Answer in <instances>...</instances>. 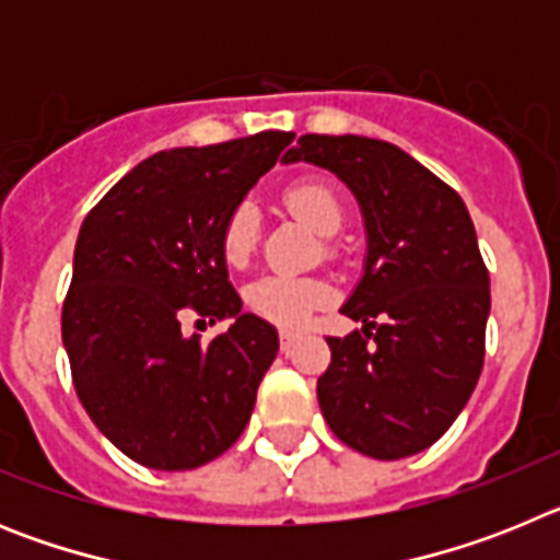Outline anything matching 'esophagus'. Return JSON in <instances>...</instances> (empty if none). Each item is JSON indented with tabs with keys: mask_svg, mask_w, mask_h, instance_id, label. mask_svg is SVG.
Instances as JSON below:
<instances>
[{
	"mask_svg": "<svg viewBox=\"0 0 560 560\" xmlns=\"http://www.w3.org/2000/svg\"><path fill=\"white\" fill-rule=\"evenodd\" d=\"M294 339H296V334H291V330H280V350H283V353H289L291 345H294Z\"/></svg>",
	"mask_w": 560,
	"mask_h": 560,
	"instance_id": "esophagus-1",
	"label": "esophagus"
}]
</instances>
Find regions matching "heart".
Segmentation results:
<instances>
[{"mask_svg": "<svg viewBox=\"0 0 560 560\" xmlns=\"http://www.w3.org/2000/svg\"><path fill=\"white\" fill-rule=\"evenodd\" d=\"M283 201L296 219L305 221L319 235H334L345 219L339 196L325 182H296L283 192ZM257 237H260V219H257L255 207L244 201L226 215L224 226H221V255L226 264L244 266L255 252ZM328 285L311 280V277L266 275L246 285V308L266 323H275L280 328H296L319 305L328 303Z\"/></svg>", "mask_w": 560, "mask_h": 560, "instance_id": "1", "label": "heart"}]
</instances>
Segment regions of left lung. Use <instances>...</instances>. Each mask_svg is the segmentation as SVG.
Here are the masks:
<instances>
[{
  "label": "left lung",
  "instance_id": "8db88e82",
  "mask_svg": "<svg viewBox=\"0 0 560 560\" xmlns=\"http://www.w3.org/2000/svg\"><path fill=\"white\" fill-rule=\"evenodd\" d=\"M283 162L336 173L368 232L364 275L328 336L316 398L341 443L400 459L438 443L471 398L485 361L491 280L457 192L407 151L355 133H305Z\"/></svg>",
  "mask_w": 560,
  "mask_h": 560
}]
</instances>
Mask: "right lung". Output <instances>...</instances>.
<instances>
[{"instance_id":"add662e5","label":"right lung","mask_w":560,"mask_h":560,"mask_svg":"<svg viewBox=\"0 0 560 560\" xmlns=\"http://www.w3.org/2000/svg\"><path fill=\"white\" fill-rule=\"evenodd\" d=\"M291 140V131H260L153 153L83 219L63 348L83 409L133 463L190 471L249 423L280 339L241 311L221 226ZM185 313L233 325L201 346L180 334Z\"/></svg>"}]
</instances>
